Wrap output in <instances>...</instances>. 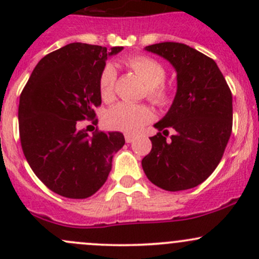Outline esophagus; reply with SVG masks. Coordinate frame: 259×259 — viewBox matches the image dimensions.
Listing matches in <instances>:
<instances>
[{
	"instance_id": "34e87169",
	"label": "esophagus",
	"mask_w": 259,
	"mask_h": 259,
	"mask_svg": "<svg viewBox=\"0 0 259 259\" xmlns=\"http://www.w3.org/2000/svg\"><path fill=\"white\" fill-rule=\"evenodd\" d=\"M134 139H135V138L132 137V135H129V134L125 135V140H126V143H133V142H134Z\"/></svg>"
}]
</instances>
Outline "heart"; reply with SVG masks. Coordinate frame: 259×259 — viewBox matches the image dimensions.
Here are the masks:
<instances>
[{
	"label": "heart",
	"mask_w": 259,
	"mask_h": 259,
	"mask_svg": "<svg viewBox=\"0 0 259 259\" xmlns=\"http://www.w3.org/2000/svg\"><path fill=\"white\" fill-rule=\"evenodd\" d=\"M125 64L143 80L146 85V95L153 103L158 105L168 103L169 90L163 82L165 79V69L160 62L149 56L138 55L125 60ZM115 79L116 71L114 66L106 64L99 77V90L104 100H110L113 98ZM153 116V111L143 104L119 103L109 109L105 115V122L110 129L135 134L148 124Z\"/></svg>",
	"instance_id": "obj_1"
}]
</instances>
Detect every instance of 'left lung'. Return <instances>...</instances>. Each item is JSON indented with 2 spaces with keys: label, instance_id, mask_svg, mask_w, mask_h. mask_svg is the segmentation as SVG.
<instances>
[{
  "label": "left lung",
  "instance_id": "obj_1",
  "mask_svg": "<svg viewBox=\"0 0 259 259\" xmlns=\"http://www.w3.org/2000/svg\"><path fill=\"white\" fill-rule=\"evenodd\" d=\"M177 72V93L154 127L151 150L142 160L145 176L169 192L194 188L218 166L232 134V93L215 61L179 42L146 46ZM174 132L171 139L165 137Z\"/></svg>",
  "mask_w": 259,
  "mask_h": 259
}]
</instances>
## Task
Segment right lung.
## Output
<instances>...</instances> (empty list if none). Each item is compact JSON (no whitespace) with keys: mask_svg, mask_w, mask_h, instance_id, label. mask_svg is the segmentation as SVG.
Wrapping results in <instances>:
<instances>
[{"mask_svg":"<svg viewBox=\"0 0 259 259\" xmlns=\"http://www.w3.org/2000/svg\"><path fill=\"white\" fill-rule=\"evenodd\" d=\"M124 48L74 42L46 55L20 96V139L28 165L56 194L83 199L108 179L113 156L125 144L119 132L93 137L79 122L101 104L99 77L108 57ZM96 122V121H95Z\"/></svg>","mask_w":259,"mask_h":259,"instance_id":"right-lung-1","label":"right lung"}]
</instances>
